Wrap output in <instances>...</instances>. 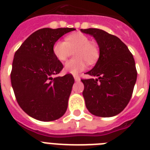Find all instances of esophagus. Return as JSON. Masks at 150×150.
I'll list each match as a JSON object with an SVG mask.
<instances>
[{
    "instance_id": "34e87169",
    "label": "esophagus",
    "mask_w": 150,
    "mask_h": 150,
    "mask_svg": "<svg viewBox=\"0 0 150 150\" xmlns=\"http://www.w3.org/2000/svg\"><path fill=\"white\" fill-rule=\"evenodd\" d=\"M74 79H75V81H79L80 80V77H79V75H74Z\"/></svg>"
}]
</instances>
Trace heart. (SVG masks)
<instances>
[{
    "mask_svg": "<svg viewBox=\"0 0 150 150\" xmlns=\"http://www.w3.org/2000/svg\"><path fill=\"white\" fill-rule=\"evenodd\" d=\"M76 59L68 61L64 65V71L71 74H77L89 64L96 63L100 57V49L96 43L83 33H72L66 36V41L57 40L53 47V52L60 61H65L72 51Z\"/></svg>",
    "mask_w": 150,
    "mask_h": 150,
    "instance_id": "1",
    "label": "heart"
}]
</instances>
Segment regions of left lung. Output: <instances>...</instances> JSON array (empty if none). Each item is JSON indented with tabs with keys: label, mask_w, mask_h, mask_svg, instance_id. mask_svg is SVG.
<instances>
[{
	"label": "left lung",
	"mask_w": 150,
	"mask_h": 150,
	"mask_svg": "<svg viewBox=\"0 0 150 150\" xmlns=\"http://www.w3.org/2000/svg\"><path fill=\"white\" fill-rule=\"evenodd\" d=\"M81 31L93 36L100 47L96 65L86 73L98 78L81 79L86 106L96 116H115L125 108L132 96L137 79L132 54L118 37L102 29Z\"/></svg>",
	"instance_id": "left-lung-1"
}]
</instances>
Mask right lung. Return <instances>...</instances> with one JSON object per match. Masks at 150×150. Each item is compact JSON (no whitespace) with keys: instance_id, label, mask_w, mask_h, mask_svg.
I'll return each mask as SVG.
<instances>
[{"instance_id":"add662e5","label":"right lung","mask_w":150,"mask_h":150,"mask_svg":"<svg viewBox=\"0 0 150 150\" xmlns=\"http://www.w3.org/2000/svg\"><path fill=\"white\" fill-rule=\"evenodd\" d=\"M73 28L39 29L16 50L11 82L20 107L32 117L42 121L60 118L68 107L75 82L71 74L57 76L63 64L54 56L53 47Z\"/></svg>"}]
</instances>
